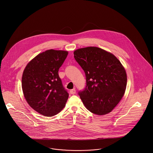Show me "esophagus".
Instances as JSON below:
<instances>
[{
	"label": "esophagus",
	"mask_w": 153,
	"mask_h": 153,
	"mask_svg": "<svg viewBox=\"0 0 153 153\" xmlns=\"http://www.w3.org/2000/svg\"><path fill=\"white\" fill-rule=\"evenodd\" d=\"M70 93L71 94H72V95H74V94H75L76 93V90H75V89H71V90H70Z\"/></svg>",
	"instance_id": "1"
}]
</instances>
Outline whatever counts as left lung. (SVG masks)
Instances as JSON below:
<instances>
[{"label":"left lung","instance_id":"obj_1","mask_svg":"<svg viewBox=\"0 0 153 153\" xmlns=\"http://www.w3.org/2000/svg\"><path fill=\"white\" fill-rule=\"evenodd\" d=\"M74 54L85 74L86 86L78 92L85 106L97 115L110 113L125 92L124 67L114 55L95 47L78 49Z\"/></svg>","mask_w":153,"mask_h":153}]
</instances>
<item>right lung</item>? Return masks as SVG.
<instances>
[{"label":"right lung","mask_w":153,"mask_h":153,"mask_svg":"<svg viewBox=\"0 0 153 153\" xmlns=\"http://www.w3.org/2000/svg\"><path fill=\"white\" fill-rule=\"evenodd\" d=\"M68 53L49 50L33 58L23 71L22 85L29 105L45 116H53L65 106L69 94L58 71Z\"/></svg>","instance_id":"1"}]
</instances>
